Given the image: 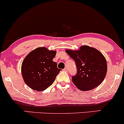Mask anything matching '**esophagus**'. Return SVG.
I'll list each match as a JSON object with an SVG mask.
<instances>
[{"instance_id":"1","label":"esophagus","mask_w":124,"mask_h":124,"mask_svg":"<svg viewBox=\"0 0 124 124\" xmlns=\"http://www.w3.org/2000/svg\"><path fill=\"white\" fill-rule=\"evenodd\" d=\"M67 70H68V69L67 67H65L64 69V71H67Z\"/></svg>"}]
</instances>
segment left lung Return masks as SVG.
<instances>
[{
  "label": "left lung",
  "mask_w": 124,
  "mask_h": 124,
  "mask_svg": "<svg viewBox=\"0 0 124 124\" xmlns=\"http://www.w3.org/2000/svg\"><path fill=\"white\" fill-rule=\"evenodd\" d=\"M66 51L76 62L77 73L73 76L72 81L79 90H92L103 81L107 65L106 59L101 53L87 46L81 47L77 51L66 50Z\"/></svg>",
  "instance_id": "left-lung-1"
}]
</instances>
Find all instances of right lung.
<instances>
[{
  "mask_svg": "<svg viewBox=\"0 0 124 124\" xmlns=\"http://www.w3.org/2000/svg\"><path fill=\"white\" fill-rule=\"evenodd\" d=\"M56 51L39 47L31 51L22 64V74L26 84L36 91L49 87L62 70L53 61Z\"/></svg>",
  "mask_w": 124,
  "mask_h": 124,
  "instance_id": "add662e5",
  "label": "right lung"
}]
</instances>
